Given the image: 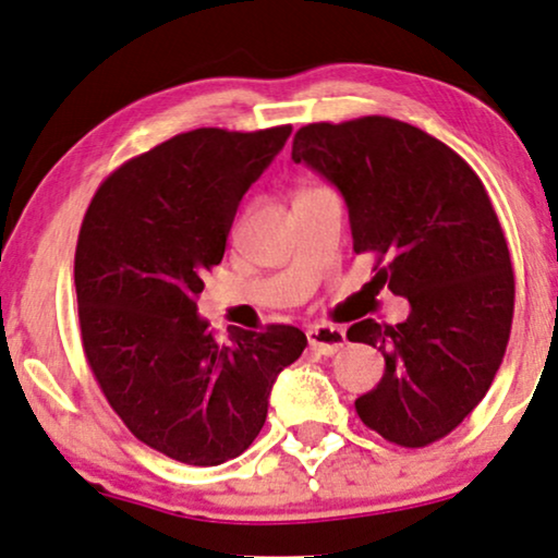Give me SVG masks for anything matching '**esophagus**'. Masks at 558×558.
<instances>
[{
	"label": "esophagus",
	"mask_w": 558,
	"mask_h": 558,
	"mask_svg": "<svg viewBox=\"0 0 558 558\" xmlns=\"http://www.w3.org/2000/svg\"><path fill=\"white\" fill-rule=\"evenodd\" d=\"M308 337V344L314 352L318 354H337L341 347L347 344V333L344 329H339V326H329V324H318V326H311L306 331Z\"/></svg>",
	"instance_id": "obj_1"
}]
</instances>
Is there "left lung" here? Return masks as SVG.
<instances>
[{
  "label": "left lung",
  "instance_id": "obj_1",
  "mask_svg": "<svg viewBox=\"0 0 558 558\" xmlns=\"http://www.w3.org/2000/svg\"><path fill=\"white\" fill-rule=\"evenodd\" d=\"M293 160L337 185L356 255L375 259L369 288L411 303L403 324L349 326L385 356L383 380L354 400L383 439L421 449L451 434L500 369L515 278L500 219L466 160L390 117L306 124Z\"/></svg>",
  "mask_w": 558,
  "mask_h": 558
}]
</instances>
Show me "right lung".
Returning a JSON list of instances; mask_svg holds the SVG:
<instances>
[{
    "instance_id": "1",
    "label": "right lung",
    "mask_w": 558,
    "mask_h": 558,
    "mask_svg": "<svg viewBox=\"0 0 558 558\" xmlns=\"http://www.w3.org/2000/svg\"><path fill=\"white\" fill-rule=\"evenodd\" d=\"M291 130L170 137L119 166L81 221L73 280L86 362L135 439L175 462L240 457L267 418L275 377L308 344L288 324L219 341L196 314L236 206Z\"/></svg>"
}]
</instances>
